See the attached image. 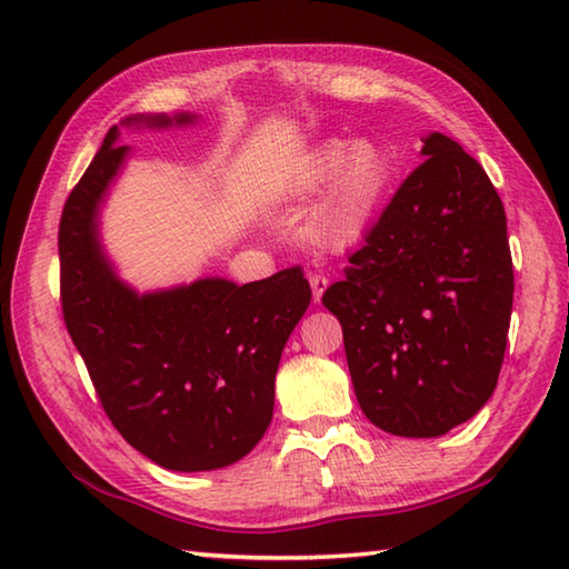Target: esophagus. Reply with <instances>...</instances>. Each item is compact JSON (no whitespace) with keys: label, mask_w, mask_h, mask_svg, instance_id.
I'll return each mask as SVG.
<instances>
[{"label":"esophagus","mask_w":569,"mask_h":569,"mask_svg":"<svg viewBox=\"0 0 569 569\" xmlns=\"http://www.w3.org/2000/svg\"><path fill=\"white\" fill-rule=\"evenodd\" d=\"M308 283H311V293H313V303H321V296L326 288H329V278L323 273H311L308 276Z\"/></svg>","instance_id":"1"}]
</instances>
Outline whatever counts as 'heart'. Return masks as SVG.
<instances>
[{
    "label": "heart",
    "mask_w": 569,
    "mask_h": 569,
    "mask_svg": "<svg viewBox=\"0 0 569 569\" xmlns=\"http://www.w3.org/2000/svg\"><path fill=\"white\" fill-rule=\"evenodd\" d=\"M393 162L387 148L373 140L323 142L306 158L291 192L316 198L323 191L313 216V233L326 248H349L366 236L387 198Z\"/></svg>",
    "instance_id": "heart-1"
}]
</instances>
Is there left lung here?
<instances>
[{
  "label": "left lung",
  "instance_id": "obj_1",
  "mask_svg": "<svg viewBox=\"0 0 569 569\" xmlns=\"http://www.w3.org/2000/svg\"><path fill=\"white\" fill-rule=\"evenodd\" d=\"M326 288L361 411L397 437H441L485 407L505 361L515 271L485 168L441 132Z\"/></svg>",
  "mask_w": 569,
  "mask_h": 569
}]
</instances>
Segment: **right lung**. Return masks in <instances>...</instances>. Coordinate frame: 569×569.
<instances>
[{
  "label": "right lung",
  "instance_id": "right-lung-1",
  "mask_svg": "<svg viewBox=\"0 0 569 569\" xmlns=\"http://www.w3.org/2000/svg\"><path fill=\"white\" fill-rule=\"evenodd\" d=\"M138 122L168 128L192 114L124 120ZM118 134H104L60 218L64 326L130 447L172 471L228 467L271 423L278 361L311 303V286L301 266L246 286L200 278L146 296L124 286L98 240V206L128 156V146H114Z\"/></svg>",
  "mask_w": 569,
  "mask_h": 569
}]
</instances>
